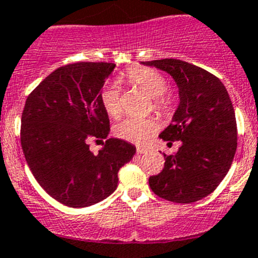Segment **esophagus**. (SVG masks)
<instances>
[{
	"instance_id": "esophagus-1",
	"label": "esophagus",
	"mask_w": 258,
	"mask_h": 258,
	"mask_svg": "<svg viewBox=\"0 0 258 258\" xmlns=\"http://www.w3.org/2000/svg\"><path fill=\"white\" fill-rule=\"evenodd\" d=\"M146 152H147V148L137 147V153H138V155H142V153H146Z\"/></svg>"
}]
</instances>
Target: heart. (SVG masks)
I'll return each instance as SVG.
<instances>
[{
    "label": "heart",
    "instance_id": "heart-1",
    "mask_svg": "<svg viewBox=\"0 0 258 258\" xmlns=\"http://www.w3.org/2000/svg\"><path fill=\"white\" fill-rule=\"evenodd\" d=\"M127 80L145 91L148 96L153 97V105L156 108H166L169 106V97L165 94L167 89L166 79L156 70L147 68H134L127 73ZM101 102L106 112L113 119H117L122 113L121 91L117 84L107 86L101 93ZM157 120L155 117H125L115 125V134L119 138L127 142L142 145L147 142L158 131Z\"/></svg>",
    "mask_w": 258,
    "mask_h": 258
}]
</instances>
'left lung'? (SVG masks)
Instances as JSON below:
<instances>
[{"label":"left lung","mask_w":258,"mask_h":258,"mask_svg":"<svg viewBox=\"0 0 258 258\" xmlns=\"http://www.w3.org/2000/svg\"><path fill=\"white\" fill-rule=\"evenodd\" d=\"M169 73L179 88L171 124L160 138L180 141L174 155L148 183L155 195L175 203H192L211 195L221 183L237 151V121L228 91L219 78L175 58L142 62Z\"/></svg>","instance_id":"obj_1"}]
</instances>
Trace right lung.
Here are the masks:
<instances>
[{"mask_svg": "<svg viewBox=\"0 0 258 258\" xmlns=\"http://www.w3.org/2000/svg\"><path fill=\"white\" fill-rule=\"evenodd\" d=\"M115 63L75 62L61 66L28 96L20 141L39 185L69 207H88L116 189L117 172L136 155L122 139L108 138L97 155L89 142L106 139L110 120L101 89Z\"/></svg>", "mask_w": 258, "mask_h": 258, "instance_id": "add662e5", "label": "right lung"}]
</instances>
